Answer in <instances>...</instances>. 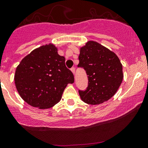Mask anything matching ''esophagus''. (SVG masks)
Instances as JSON below:
<instances>
[{"instance_id":"34e87169","label":"esophagus","mask_w":148,"mask_h":148,"mask_svg":"<svg viewBox=\"0 0 148 148\" xmlns=\"http://www.w3.org/2000/svg\"><path fill=\"white\" fill-rule=\"evenodd\" d=\"M71 71L73 72V73L75 74V68L74 67H73L72 68H71Z\"/></svg>"}]
</instances>
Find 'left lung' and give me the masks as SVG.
Returning a JSON list of instances; mask_svg holds the SVG:
<instances>
[{"instance_id": "8db88e82", "label": "left lung", "mask_w": 148, "mask_h": 148, "mask_svg": "<svg viewBox=\"0 0 148 148\" xmlns=\"http://www.w3.org/2000/svg\"><path fill=\"white\" fill-rule=\"evenodd\" d=\"M78 68H83L88 78L85 90H79L81 99L95 105L112 97L123 80L122 65L116 55L96 42L89 41L80 49Z\"/></svg>"}]
</instances>
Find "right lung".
I'll return each instance as SVG.
<instances>
[{"label": "right lung", "mask_w": 148, "mask_h": 148, "mask_svg": "<svg viewBox=\"0 0 148 148\" xmlns=\"http://www.w3.org/2000/svg\"><path fill=\"white\" fill-rule=\"evenodd\" d=\"M53 44L42 46L25 56L16 68L15 83L24 101L39 109L51 108L61 99L74 75Z\"/></svg>", "instance_id": "right-lung-1"}]
</instances>
